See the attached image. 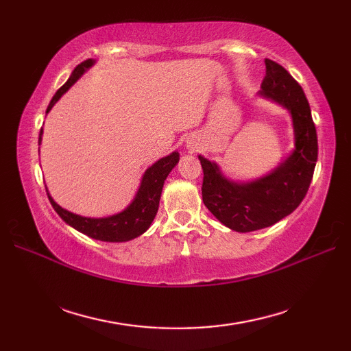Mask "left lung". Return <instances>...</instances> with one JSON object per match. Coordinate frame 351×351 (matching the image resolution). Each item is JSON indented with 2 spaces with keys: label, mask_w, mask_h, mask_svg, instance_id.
I'll return each instance as SVG.
<instances>
[{
  "label": "left lung",
  "mask_w": 351,
  "mask_h": 351,
  "mask_svg": "<svg viewBox=\"0 0 351 351\" xmlns=\"http://www.w3.org/2000/svg\"><path fill=\"white\" fill-rule=\"evenodd\" d=\"M261 88V95L282 104L293 114V155L271 175L249 184L225 180L214 162L199 156L204 169V204L215 219L237 232L268 228L293 213L306 196L318 156L315 123L300 84L283 66L265 58Z\"/></svg>",
  "instance_id": "obj_1"
}]
</instances>
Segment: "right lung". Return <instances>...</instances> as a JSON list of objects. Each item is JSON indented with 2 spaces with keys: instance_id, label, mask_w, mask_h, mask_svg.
<instances>
[{
  "instance_id": "add662e5",
  "label": "right lung",
  "mask_w": 351,
  "mask_h": 351,
  "mask_svg": "<svg viewBox=\"0 0 351 351\" xmlns=\"http://www.w3.org/2000/svg\"><path fill=\"white\" fill-rule=\"evenodd\" d=\"M92 64H93V60L92 58H88V60L80 63L77 68L73 69L69 80L66 81L60 88H58L54 96H52V99L47 108V113L52 108V106L60 99V96L68 90V88L75 83V81L83 75L84 71L87 68H90ZM40 140H42V131L39 134V145H40ZM178 161H180V154L173 152L169 156H166V158H161L160 161H156L154 166L149 167L146 170L143 180H141V185L137 191L136 199H134V202L126 208L125 211H122L121 214L111 215V217L87 219V217H81V215H77V214H72L69 211L63 210L60 205H57L48 193L49 202L52 208L56 210V213L60 215L68 225L80 230L81 234H86L87 237L95 238V240H101V241H110V243L128 241V240H132V238L141 235L145 230H147L149 226H151L156 213H158V205H160L164 181H166L170 170L176 166Z\"/></svg>"
}]
</instances>
